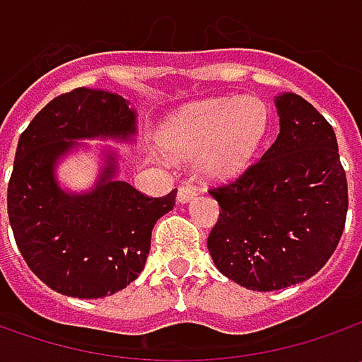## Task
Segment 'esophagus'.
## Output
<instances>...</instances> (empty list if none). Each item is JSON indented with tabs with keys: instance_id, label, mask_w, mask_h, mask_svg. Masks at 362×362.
Masks as SVG:
<instances>
[{
	"instance_id": "esophagus-1",
	"label": "esophagus",
	"mask_w": 362,
	"mask_h": 362,
	"mask_svg": "<svg viewBox=\"0 0 362 362\" xmlns=\"http://www.w3.org/2000/svg\"><path fill=\"white\" fill-rule=\"evenodd\" d=\"M197 195V191H195V187H191V185H187V183H183V185H179V189H177V199L181 203L189 202V199H193Z\"/></svg>"
}]
</instances>
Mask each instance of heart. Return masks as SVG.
Listing matches in <instances>:
<instances>
[{"label":"heart","instance_id":"obj_1","mask_svg":"<svg viewBox=\"0 0 362 362\" xmlns=\"http://www.w3.org/2000/svg\"><path fill=\"white\" fill-rule=\"evenodd\" d=\"M268 131V108L262 100L216 98L189 106L163 132L171 151L193 157L197 169L211 179L235 175L254 157Z\"/></svg>","mask_w":362,"mask_h":362}]
</instances>
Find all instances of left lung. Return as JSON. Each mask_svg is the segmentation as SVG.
Here are the masks:
<instances>
[{"label": "left lung", "mask_w": 362, "mask_h": 362, "mask_svg": "<svg viewBox=\"0 0 362 362\" xmlns=\"http://www.w3.org/2000/svg\"><path fill=\"white\" fill-rule=\"evenodd\" d=\"M280 134L242 175L209 189L221 211L207 238L214 264L250 290L304 282L341 242L349 187L337 134L298 94L276 100Z\"/></svg>", "instance_id": "8db88e82"}]
</instances>
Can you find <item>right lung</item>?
Segmentation results:
<instances>
[{
  "instance_id": "obj_1",
  "label": "right lung",
  "mask_w": 362,
  "mask_h": 362,
  "mask_svg": "<svg viewBox=\"0 0 362 362\" xmlns=\"http://www.w3.org/2000/svg\"><path fill=\"white\" fill-rule=\"evenodd\" d=\"M132 132L127 100L90 88L56 96L21 132L7 216L30 270L60 294L103 298L127 288L145 268L153 226L173 209L177 189L148 197L112 179V159L88 195H68L54 181V163L74 139H127Z\"/></svg>"
}]
</instances>
